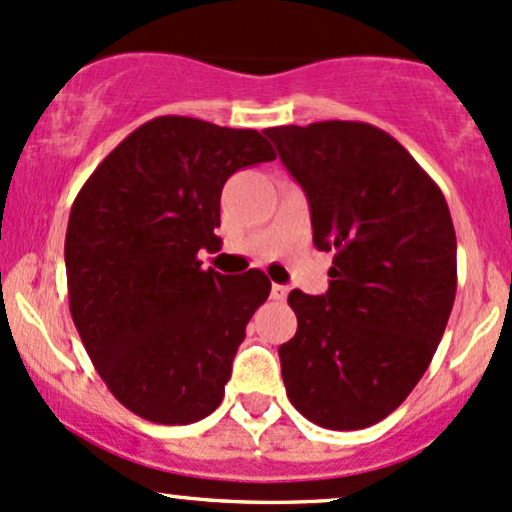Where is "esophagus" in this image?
<instances>
[{"instance_id": "esophagus-1", "label": "esophagus", "mask_w": 512, "mask_h": 512, "mask_svg": "<svg viewBox=\"0 0 512 512\" xmlns=\"http://www.w3.org/2000/svg\"><path fill=\"white\" fill-rule=\"evenodd\" d=\"M286 296H289V289H286V286H281V284H274L272 286V298H274V301H284Z\"/></svg>"}]
</instances>
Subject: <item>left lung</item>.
<instances>
[{
  "label": "left lung",
  "mask_w": 512,
  "mask_h": 512,
  "mask_svg": "<svg viewBox=\"0 0 512 512\" xmlns=\"http://www.w3.org/2000/svg\"><path fill=\"white\" fill-rule=\"evenodd\" d=\"M264 134L308 197L315 248L334 250L327 293H289L298 330L279 346L286 395L317 426L368 428L409 397L448 325L457 291L448 202L368 122Z\"/></svg>",
  "instance_id": "left-lung-1"
}]
</instances>
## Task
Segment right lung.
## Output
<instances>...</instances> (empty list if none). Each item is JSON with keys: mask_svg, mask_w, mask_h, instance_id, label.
Instances as JSON below:
<instances>
[{"mask_svg": "<svg viewBox=\"0 0 512 512\" xmlns=\"http://www.w3.org/2000/svg\"><path fill=\"white\" fill-rule=\"evenodd\" d=\"M274 158L257 129L163 115L122 139L74 199L72 320L108 390L146 421L195 424L221 404L272 281L202 269L197 255L221 245L226 180Z\"/></svg>", "mask_w": 512, "mask_h": 512, "instance_id": "obj_1", "label": "right lung"}]
</instances>
